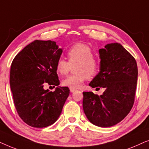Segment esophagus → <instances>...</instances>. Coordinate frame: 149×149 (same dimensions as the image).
Wrapping results in <instances>:
<instances>
[{"label": "esophagus", "mask_w": 149, "mask_h": 149, "mask_svg": "<svg viewBox=\"0 0 149 149\" xmlns=\"http://www.w3.org/2000/svg\"><path fill=\"white\" fill-rule=\"evenodd\" d=\"M70 92H74V91H76V89H74V88H70Z\"/></svg>", "instance_id": "1"}]
</instances>
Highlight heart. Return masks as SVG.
<instances>
[{
  "mask_svg": "<svg viewBox=\"0 0 149 149\" xmlns=\"http://www.w3.org/2000/svg\"><path fill=\"white\" fill-rule=\"evenodd\" d=\"M68 62L62 58H59L56 64V68L58 73L66 74L72 66H75L77 74L70 75L62 81L63 86L70 88H79L82 85L85 80L91 79L97 74L99 64L93 57V53L91 48L83 43H76L70 47L67 52Z\"/></svg>",
  "mask_w": 149,
  "mask_h": 149,
  "instance_id": "1",
  "label": "heart"
}]
</instances>
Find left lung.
Here are the masks:
<instances>
[{
	"label": "left lung",
	"mask_w": 149,
	"mask_h": 149,
	"mask_svg": "<svg viewBox=\"0 0 149 149\" xmlns=\"http://www.w3.org/2000/svg\"><path fill=\"white\" fill-rule=\"evenodd\" d=\"M98 52L100 72L89 85L105 91L100 96L83 92V109L91 123L109 127L121 121L133 107L138 67L134 57L118 42L106 45Z\"/></svg>",
	"instance_id": "left-lung-1"
}]
</instances>
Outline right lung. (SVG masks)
Masks as SVG:
<instances>
[{"instance_id": "add662e5", "label": "right lung", "mask_w": 149, "mask_h": 149, "mask_svg": "<svg viewBox=\"0 0 149 149\" xmlns=\"http://www.w3.org/2000/svg\"><path fill=\"white\" fill-rule=\"evenodd\" d=\"M62 49L56 42L35 40L13 59L10 87L20 118L31 127L42 128L54 124L60 117L70 90L60 87L56 64ZM57 87L45 90V84Z\"/></svg>"}]
</instances>
